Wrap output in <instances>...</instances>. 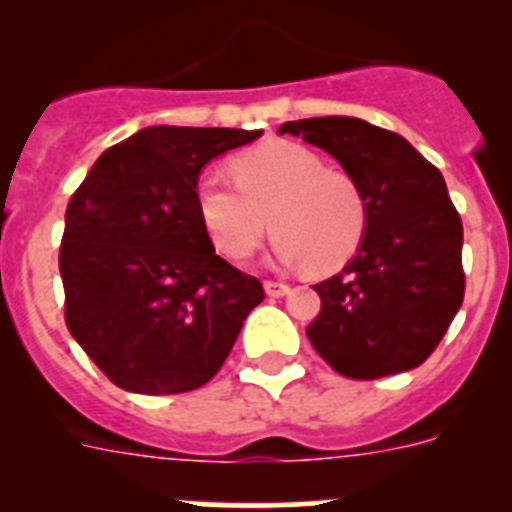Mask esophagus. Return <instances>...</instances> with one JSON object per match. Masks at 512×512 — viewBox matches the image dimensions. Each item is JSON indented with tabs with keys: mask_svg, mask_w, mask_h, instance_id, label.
I'll return each mask as SVG.
<instances>
[{
	"mask_svg": "<svg viewBox=\"0 0 512 512\" xmlns=\"http://www.w3.org/2000/svg\"><path fill=\"white\" fill-rule=\"evenodd\" d=\"M264 289H266V295H269V297H284L289 292V284H284V282H264Z\"/></svg>",
	"mask_w": 512,
	"mask_h": 512,
	"instance_id": "obj_1",
	"label": "esophagus"
}]
</instances>
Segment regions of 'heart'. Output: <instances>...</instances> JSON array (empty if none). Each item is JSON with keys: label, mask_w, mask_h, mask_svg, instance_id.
<instances>
[{"label": "heart", "mask_w": 512, "mask_h": 512, "mask_svg": "<svg viewBox=\"0 0 512 512\" xmlns=\"http://www.w3.org/2000/svg\"><path fill=\"white\" fill-rule=\"evenodd\" d=\"M230 174L238 190L217 176L194 187L202 228L225 259H251L269 225L274 256L287 266L330 271L356 253L369 207L354 174L323 166L318 153L289 140L238 153Z\"/></svg>", "instance_id": "1"}]
</instances>
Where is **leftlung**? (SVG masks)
<instances>
[{"label":"left lung","instance_id":"1","mask_svg":"<svg viewBox=\"0 0 512 512\" xmlns=\"http://www.w3.org/2000/svg\"><path fill=\"white\" fill-rule=\"evenodd\" d=\"M302 135L356 176L369 207L359 251L315 284L312 348L348 379L415 369L433 354L464 300L461 217L441 171L408 140L359 117H307Z\"/></svg>","mask_w":512,"mask_h":512}]
</instances>
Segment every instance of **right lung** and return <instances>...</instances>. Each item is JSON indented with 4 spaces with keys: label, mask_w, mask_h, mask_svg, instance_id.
<instances>
[{
    "label": "right lung",
    "mask_w": 512,
    "mask_h": 512,
    "mask_svg": "<svg viewBox=\"0 0 512 512\" xmlns=\"http://www.w3.org/2000/svg\"><path fill=\"white\" fill-rule=\"evenodd\" d=\"M261 130L158 125L107 148L66 207V325L112 384L179 395L210 382L264 287L220 259L194 207L202 166Z\"/></svg>",
    "instance_id": "obj_1"
}]
</instances>
